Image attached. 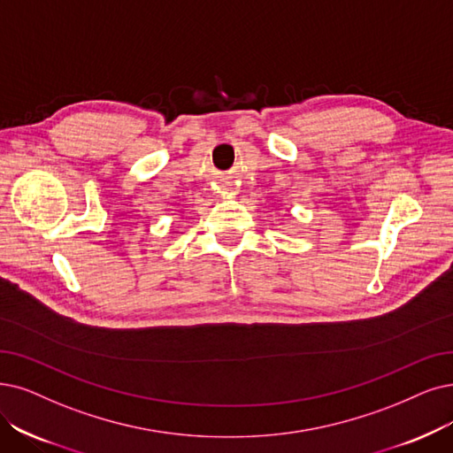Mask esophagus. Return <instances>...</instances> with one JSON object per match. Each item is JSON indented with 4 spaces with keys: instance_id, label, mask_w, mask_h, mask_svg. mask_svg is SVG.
<instances>
[{
    "instance_id": "obj_1",
    "label": "esophagus",
    "mask_w": 453,
    "mask_h": 453,
    "mask_svg": "<svg viewBox=\"0 0 453 453\" xmlns=\"http://www.w3.org/2000/svg\"><path fill=\"white\" fill-rule=\"evenodd\" d=\"M230 195H236V193H230Z\"/></svg>"
}]
</instances>
